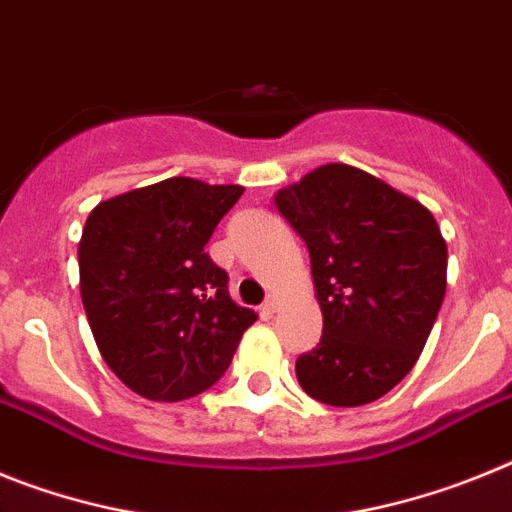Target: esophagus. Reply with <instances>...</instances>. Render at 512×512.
Listing matches in <instances>:
<instances>
[{
    "label": "esophagus",
    "mask_w": 512,
    "mask_h": 512,
    "mask_svg": "<svg viewBox=\"0 0 512 512\" xmlns=\"http://www.w3.org/2000/svg\"><path fill=\"white\" fill-rule=\"evenodd\" d=\"M275 311H278V299H268L265 301V304H262V314H265V317H273Z\"/></svg>",
    "instance_id": "34e87169"
}]
</instances>
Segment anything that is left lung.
Masks as SVG:
<instances>
[{
  "label": "left lung",
  "mask_w": 512,
  "mask_h": 512,
  "mask_svg": "<svg viewBox=\"0 0 512 512\" xmlns=\"http://www.w3.org/2000/svg\"><path fill=\"white\" fill-rule=\"evenodd\" d=\"M299 231L322 340L296 379L317 402L361 407L412 371L446 296L448 250L433 213L379 177L322 164L275 193Z\"/></svg>",
  "instance_id": "obj_1"
}]
</instances>
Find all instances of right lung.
<instances>
[{
    "label": "right lung",
    "instance_id": "right-lung-1",
    "mask_svg": "<svg viewBox=\"0 0 512 512\" xmlns=\"http://www.w3.org/2000/svg\"><path fill=\"white\" fill-rule=\"evenodd\" d=\"M242 185L170 177L92 208L79 291L110 371L151 402L195 397L224 376L257 319L234 304L203 247Z\"/></svg>",
    "mask_w": 512,
    "mask_h": 512
}]
</instances>
